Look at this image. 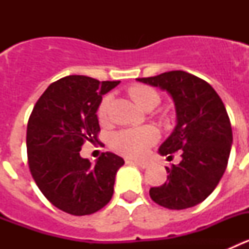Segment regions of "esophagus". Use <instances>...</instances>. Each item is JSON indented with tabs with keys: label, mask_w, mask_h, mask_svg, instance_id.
I'll return each instance as SVG.
<instances>
[{
	"label": "esophagus",
	"mask_w": 249,
	"mask_h": 249,
	"mask_svg": "<svg viewBox=\"0 0 249 249\" xmlns=\"http://www.w3.org/2000/svg\"><path fill=\"white\" fill-rule=\"evenodd\" d=\"M131 163H135L136 166H140L141 168H148L151 166V163L147 160H131Z\"/></svg>",
	"instance_id": "esophagus-1"
}]
</instances>
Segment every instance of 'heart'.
Returning <instances> with one entry per match:
<instances>
[{
    "mask_svg": "<svg viewBox=\"0 0 249 249\" xmlns=\"http://www.w3.org/2000/svg\"><path fill=\"white\" fill-rule=\"evenodd\" d=\"M129 97L140 108L148 111L153 109L160 103V94L155 89L144 85H135L128 89ZM109 98L105 97L101 101L97 109V117L101 122L107 120ZM158 140V135L152 127L141 128L121 129L116 132L111 138V144L120 153L128 157H142L146 155L149 147L155 144Z\"/></svg>",
    "mask_w": 249,
    "mask_h": 249,
    "instance_id": "b5f03b06",
    "label": "heart"
}]
</instances>
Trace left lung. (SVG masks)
<instances>
[{"label": "left lung", "instance_id": "left-lung-1", "mask_svg": "<svg viewBox=\"0 0 249 249\" xmlns=\"http://www.w3.org/2000/svg\"><path fill=\"white\" fill-rule=\"evenodd\" d=\"M137 81L168 92L177 114L175 129L158 152L167 156L181 149L182 160L166 167L167 181L149 190L152 201L168 210L197 206L214 191L227 168L233 136L226 107L210 83L188 72L169 71Z\"/></svg>", "mask_w": 249, "mask_h": 249}]
</instances>
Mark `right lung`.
<instances>
[{
	"instance_id": "right-lung-1",
	"label": "right lung",
	"mask_w": 249,
	"mask_h": 249,
	"mask_svg": "<svg viewBox=\"0 0 249 249\" xmlns=\"http://www.w3.org/2000/svg\"><path fill=\"white\" fill-rule=\"evenodd\" d=\"M120 81L67 76L51 83L27 124L31 175L46 198L73 215L97 212L113 195L116 173L124 160L106 152L92 164L80 156L86 141H97V109L102 96Z\"/></svg>"
}]
</instances>
